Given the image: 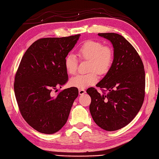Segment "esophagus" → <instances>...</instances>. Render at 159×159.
I'll use <instances>...</instances> for the list:
<instances>
[{"mask_svg": "<svg viewBox=\"0 0 159 159\" xmlns=\"http://www.w3.org/2000/svg\"><path fill=\"white\" fill-rule=\"evenodd\" d=\"M85 93H86L85 90H84V89H80L79 90V94L80 95H82V94H85Z\"/></svg>", "mask_w": 159, "mask_h": 159, "instance_id": "34e87169", "label": "esophagus"}]
</instances>
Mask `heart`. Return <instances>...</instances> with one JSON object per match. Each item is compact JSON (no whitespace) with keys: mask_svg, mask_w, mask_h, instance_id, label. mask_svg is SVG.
<instances>
[{"mask_svg":"<svg viewBox=\"0 0 159 159\" xmlns=\"http://www.w3.org/2000/svg\"><path fill=\"white\" fill-rule=\"evenodd\" d=\"M79 57L90 61L89 70L86 74H79L70 80V85L77 89L93 85L98 80V72L105 74L111 68L114 54L111 48L100 41L89 40L83 43L77 51ZM65 68L70 75H74L77 69V59L73 54H69L65 59Z\"/></svg>","mask_w":159,"mask_h":159,"instance_id":"b5f03b06","label":"heart"}]
</instances>
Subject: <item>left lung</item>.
Segmentation results:
<instances>
[{
  "instance_id": "obj_1",
  "label": "left lung",
  "mask_w": 159,
  "mask_h": 159,
  "mask_svg": "<svg viewBox=\"0 0 159 159\" xmlns=\"http://www.w3.org/2000/svg\"><path fill=\"white\" fill-rule=\"evenodd\" d=\"M111 42L114 60L111 68L96 86L86 93L91 97L90 111L94 122L107 131L122 129L135 117L145 96V70L142 59L133 45L122 35L98 33Z\"/></svg>"
}]
</instances>
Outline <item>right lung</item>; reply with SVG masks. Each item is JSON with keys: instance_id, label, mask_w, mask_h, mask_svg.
<instances>
[{"instance_id": "1", "label": "right lung", "mask_w": 159, "mask_h": 159, "mask_svg": "<svg viewBox=\"0 0 159 159\" xmlns=\"http://www.w3.org/2000/svg\"><path fill=\"white\" fill-rule=\"evenodd\" d=\"M80 34L40 39L32 44L21 60L14 92L22 117L31 127L45 134L61 130L67 121L78 96L71 87L52 95V91L67 82L65 59Z\"/></svg>"}]
</instances>
